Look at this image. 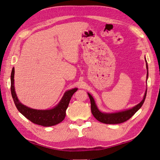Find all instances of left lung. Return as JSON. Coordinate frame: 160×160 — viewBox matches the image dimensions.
Instances as JSON below:
<instances>
[{"label":"left lung","mask_w":160,"mask_h":160,"mask_svg":"<svg viewBox=\"0 0 160 160\" xmlns=\"http://www.w3.org/2000/svg\"><path fill=\"white\" fill-rule=\"evenodd\" d=\"M146 67L148 69V72H147V79H148V63H146ZM146 94H147V90L146 91V93H145L143 100L132 109H130L123 111H121V112L114 113H103L102 112H101V111L98 109V108H97L93 97H92L89 93H88V95L89 97V99L91 101V113L97 120H98L99 122L101 123H106V124H118V123L126 122V121L129 119L140 108H141L142 105L144 103L145 99H146Z\"/></svg>","instance_id":"8db88e82"}]
</instances>
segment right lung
I'll list each match as a JSON object with an SVG mask.
<instances>
[{"instance_id": "1", "label": "right lung", "mask_w": 160, "mask_h": 160, "mask_svg": "<svg viewBox=\"0 0 160 160\" xmlns=\"http://www.w3.org/2000/svg\"><path fill=\"white\" fill-rule=\"evenodd\" d=\"M14 69L12 68L11 76V91L14 103L19 112L26 118L35 123L44 127H49L61 123L65 118L66 110L68 108L71 97L77 91L75 88L65 92L59 105L49 110H37L31 109L19 102L14 86Z\"/></svg>"}]
</instances>
